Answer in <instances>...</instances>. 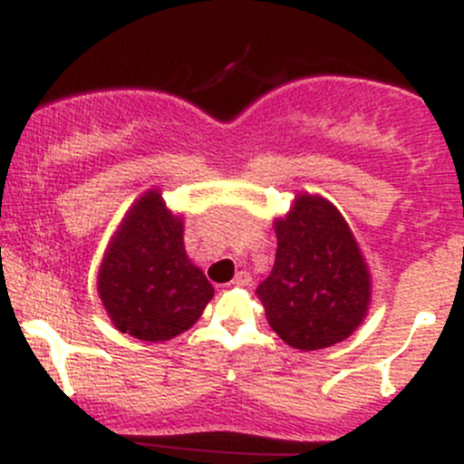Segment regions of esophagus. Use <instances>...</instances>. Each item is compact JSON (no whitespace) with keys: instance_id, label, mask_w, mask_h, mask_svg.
Listing matches in <instances>:
<instances>
[{"instance_id":"obj_1","label":"esophagus","mask_w":464,"mask_h":464,"mask_svg":"<svg viewBox=\"0 0 464 464\" xmlns=\"http://www.w3.org/2000/svg\"><path fill=\"white\" fill-rule=\"evenodd\" d=\"M250 281H253V279H250V275L246 273V270H239V273L236 275V279H233L231 284L244 287V285H250Z\"/></svg>"}]
</instances>
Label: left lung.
Instances as JSON below:
<instances>
[{
	"label": "left lung",
	"instance_id": "1",
	"mask_svg": "<svg viewBox=\"0 0 464 464\" xmlns=\"http://www.w3.org/2000/svg\"><path fill=\"white\" fill-rule=\"evenodd\" d=\"M275 266L255 290L268 324L301 351L343 343L371 305V270L347 220L327 198L301 191L275 218Z\"/></svg>",
	"mask_w": 464,
	"mask_h": 464
}]
</instances>
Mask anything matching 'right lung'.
Returning <instances> with one entry per match:
<instances>
[{"label": "right lung", "mask_w": 464, "mask_h": 464, "mask_svg": "<svg viewBox=\"0 0 464 464\" xmlns=\"http://www.w3.org/2000/svg\"><path fill=\"white\" fill-rule=\"evenodd\" d=\"M183 216L165 207L161 189L130 205L104 250L98 295L117 332L163 343L188 332L214 299V285L191 264Z\"/></svg>", "instance_id": "obj_1"}]
</instances>
